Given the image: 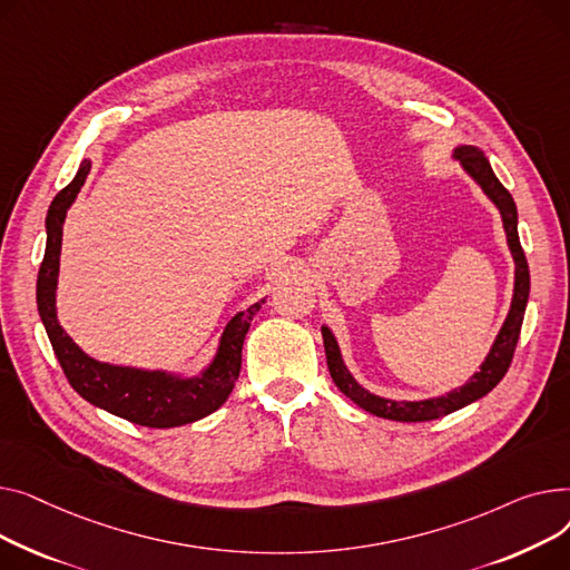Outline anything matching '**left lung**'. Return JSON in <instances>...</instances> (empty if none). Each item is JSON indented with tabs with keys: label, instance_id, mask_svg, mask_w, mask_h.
<instances>
[{
	"label": "left lung",
	"instance_id": "1",
	"mask_svg": "<svg viewBox=\"0 0 570 570\" xmlns=\"http://www.w3.org/2000/svg\"><path fill=\"white\" fill-rule=\"evenodd\" d=\"M453 158L460 160L462 170L483 188V193L492 199V205L501 214V223H504V229H507V242H509V248H511V255L515 262V285H513L511 311L504 320V326L499 328L497 338H494L485 361L481 363L479 373H474L470 380H466V384L449 391L446 395L414 400V403L412 400L380 397L367 389H363L347 371L336 336H333L328 326H322L326 365H328V373H331L333 382H336V386L352 400V403H356L361 410L371 412L375 416H382V419L407 421V423L432 421V419H440L455 410L472 405L474 400L488 395L501 382V377L507 375L509 365L513 361L518 338H520V328H522L524 308H527V298H529V266H527V257H524V250H522L520 237H518L515 203H513L511 193L501 186V181L494 177L490 160L485 158V154L479 147L460 145L453 149Z\"/></svg>",
	"mask_w": 570,
	"mask_h": 570
}]
</instances>
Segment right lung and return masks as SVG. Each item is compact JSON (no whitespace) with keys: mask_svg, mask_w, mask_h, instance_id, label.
<instances>
[{"mask_svg":"<svg viewBox=\"0 0 570 570\" xmlns=\"http://www.w3.org/2000/svg\"><path fill=\"white\" fill-rule=\"evenodd\" d=\"M89 170L91 163L82 160L78 175L69 186L55 195L46 216L48 242L37 281V304L61 371L87 403L130 423L147 428H177L205 419L225 403L234 389V382L239 380L244 338L264 298L227 322L216 356L195 377H181L167 371H142V367L130 365H112L85 354L69 333L61 328L57 320L55 296L61 255V227L66 212L76 203Z\"/></svg>","mask_w":570,"mask_h":570,"instance_id":"add662e5","label":"right lung"}]
</instances>
